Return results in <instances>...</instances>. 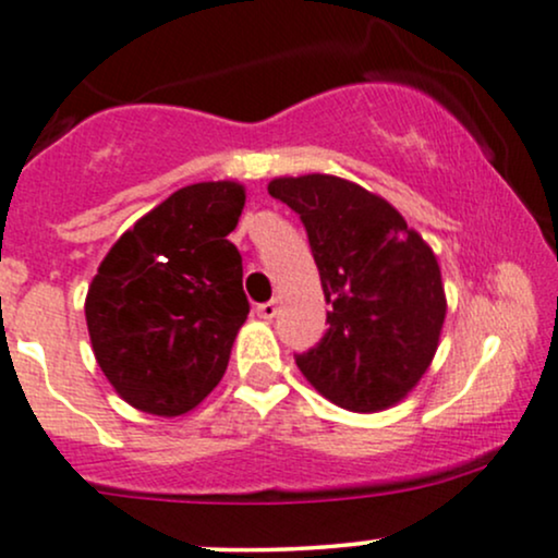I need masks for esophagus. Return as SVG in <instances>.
Here are the masks:
<instances>
[{"instance_id": "esophagus-1", "label": "esophagus", "mask_w": 558, "mask_h": 558, "mask_svg": "<svg viewBox=\"0 0 558 558\" xmlns=\"http://www.w3.org/2000/svg\"><path fill=\"white\" fill-rule=\"evenodd\" d=\"M257 315L262 319H272L275 315H278V301L270 299V301H265V304H259L257 306Z\"/></svg>"}]
</instances>
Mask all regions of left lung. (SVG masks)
Returning <instances> with one entry per match:
<instances>
[{"mask_svg": "<svg viewBox=\"0 0 558 558\" xmlns=\"http://www.w3.org/2000/svg\"><path fill=\"white\" fill-rule=\"evenodd\" d=\"M272 198L304 222L330 304L328 330L299 369L354 412L393 407L438 349L446 296L435 254L386 198L336 175L275 178Z\"/></svg>", "mask_w": 558, "mask_h": 558, "instance_id": "8db88e82", "label": "left lung"}]
</instances>
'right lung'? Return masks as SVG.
I'll return each instance as SVG.
<instances>
[{
	"label": "right lung",
	"instance_id": "add662e5",
	"mask_svg": "<svg viewBox=\"0 0 558 558\" xmlns=\"http://www.w3.org/2000/svg\"><path fill=\"white\" fill-rule=\"evenodd\" d=\"M243 185L194 183L120 235L86 296L96 362L141 412H191L226 375L248 315L241 254L228 233Z\"/></svg>",
	"mask_w": 558,
	"mask_h": 558
}]
</instances>
